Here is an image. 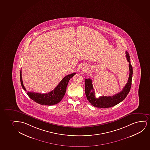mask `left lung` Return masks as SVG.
<instances>
[{
  "mask_svg": "<svg viewBox=\"0 0 150 150\" xmlns=\"http://www.w3.org/2000/svg\"><path fill=\"white\" fill-rule=\"evenodd\" d=\"M126 57L129 62V75L127 83L120 93L115 94L113 96H101L98 98L95 96V93L93 88L92 80L91 79H85V94L89 102L93 106L100 108H108L115 106L126 98L131 88V81L133 74L132 67L130 64V58L129 54L126 51Z\"/></svg>",
  "mask_w": 150,
  "mask_h": 150,
  "instance_id": "8db88e82",
  "label": "left lung"
}]
</instances>
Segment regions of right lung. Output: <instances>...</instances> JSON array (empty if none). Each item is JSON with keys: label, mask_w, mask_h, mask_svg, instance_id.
<instances>
[{"label": "right lung", "mask_w": 150, "mask_h": 150, "mask_svg": "<svg viewBox=\"0 0 150 150\" xmlns=\"http://www.w3.org/2000/svg\"><path fill=\"white\" fill-rule=\"evenodd\" d=\"M76 74L75 73L69 74L65 77L63 78L61 82L59 83L57 86L53 91L46 93H41L34 92H29L27 94L30 98L33 100L34 102L42 105H52L59 103L65 96L67 85L69 81L71 78ZM20 81L23 88L26 91L24 86L23 85L22 71H20Z\"/></svg>", "instance_id": "1"}]
</instances>
